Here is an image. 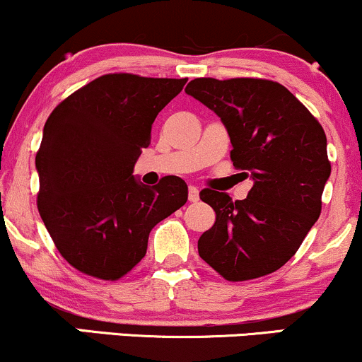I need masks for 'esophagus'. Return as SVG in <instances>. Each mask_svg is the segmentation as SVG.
Returning <instances> with one entry per match:
<instances>
[{"label":"esophagus","instance_id":"34e87169","mask_svg":"<svg viewBox=\"0 0 362 362\" xmlns=\"http://www.w3.org/2000/svg\"><path fill=\"white\" fill-rule=\"evenodd\" d=\"M189 201L190 202H197L199 201V189H197V187H194V185L189 187Z\"/></svg>","mask_w":362,"mask_h":362}]
</instances>
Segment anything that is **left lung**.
<instances>
[{
	"label": "left lung",
	"mask_w": 362,
	"mask_h": 362,
	"mask_svg": "<svg viewBox=\"0 0 362 362\" xmlns=\"http://www.w3.org/2000/svg\"><path fill=\"white\" fill-rule=\"evenodd\" d=\"M185 93L221 119L233 167L253 182L243 201L202 190L216 223L199 238V255L226 281L267 276L298 252L322 211L330 177L323 127L276 81L195 78Z\"/></svg>",
	"instance_id": "left-lung-1"
}]
</instances>
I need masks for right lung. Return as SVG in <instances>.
Here are the masks:
<instances>
[{"mask_svg":"<svg viewBox=\"0 0 362 362\" xmlns=\"http://www.w3.org/2000/svg\"><path fill=\"white\" fill-rule=\"evenodd\" d=\"M187 78L103 74L62 100L35 156L37 207L57 250L74 269L115 281L146 255L149 231L187 202V184L132 175L158 112Z\"/></svg>","mask_w":362,"mask_h":362,"instance_id":"right-lung-1","label":"right lung"}]
</instances>
